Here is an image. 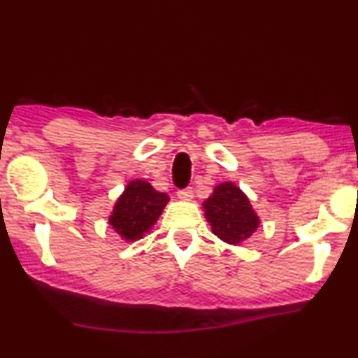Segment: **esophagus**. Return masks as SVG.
<instances>
[{
	"instance_id": "esophagus-1",
	"label": "esophagus",
	"mask_w": 358,
	"mask_h": 358,
	"mask_svg": "<svg viewBox=\"0 0 358 358\" xmlns=\"http://www.w3.org/2000/svg\"><path fill=\"white\" fill-rule=\"evenodd\" d=\"M177 196H178L180 201H191V199H193V189H191V188L180 189Z\"/></svg>"
}]
</instances>
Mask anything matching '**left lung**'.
Wrapping results in <instances>:
<instances>
[{"mask_svg":"<svg viewBox=\"0 0 358 358\" xmlns=\"http://www.w3.org/2000/svg\"><path fill=\"white\" fill-rule=\"evenodd\" d=\"M203 209L213 234L229 245H241L261 224L248 196L234 181L215 186L203 203Z\"/></svg>","mask_w":358,"mask_h":358,"instance_id":"1","label":"left lung"}]
</instances>
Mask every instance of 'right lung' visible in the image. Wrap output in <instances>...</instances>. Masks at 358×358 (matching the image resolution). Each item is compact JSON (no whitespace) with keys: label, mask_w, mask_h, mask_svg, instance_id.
<instances>
[{"label":"right lung","mask_w":358,"mask_h":358,"mask_svg":"<svg viewBox=\"0 0 358 358\" xmlns=\"http://www.w3.org/2000/svg\"><path fill=\"white\" fill-rule=\"evenodd\" d=\"M169 201L167 194L155 191L145 180H131L115 201L108 225L120 238L133 243L152 230Z\"/></svg>","instance_id":"obj_1"}]
</instances>
